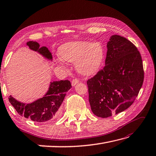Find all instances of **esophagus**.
I'll return each instance as SVG.
<instances>
[{
	"label": "esophagus",
	"instance_id": "34e87169",
	"mask_svg": "<svg viewBox=\"0 0 156 156\" xmlns=\"http://www.w3.org/2000/svg\"><path fill=\"white\" fill-rule=\"evenodd\" d=\"M79 83V80L77 79H73L72 80V82H71V84H72V85L73 86H75V85H77V83Z\"/></svg>",
	"mask_w": 156,
	"mask_h": 156
}]
</instances>
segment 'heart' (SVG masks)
Segmentation results:
<instances>
[{"mask_svg": "<svg viewBox=\"0 0 156 156\" xmlns=\"http://www.w3.org/2000/svg\"><path fill=\"white\" fill-rule=\"evenodd\" d=\"M58 55L63 61L75 63L79 73L90 76L99 71L104 62L105 52L102 44L99 42L73 41L60 45ZM58 65L63 66L60 61Z\"/></svg>", "mask_w": 156, "mask_h": 156, "instance_id": "heart-1", "label": "heart"}]
</instances>
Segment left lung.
Wrapping results in <instances>:
<instances>
[{
	"mask_svg": "<svg viewBox=\"0 0 156 156\" xmlns=\"http://www.w3.org/2000/svg\"><path fill=\"white\" fill-rule=\"evenodd\" d=\"M144 79L136 47L126 38L113 35L107 43L105 66L87 81L91 111L101 118L123 112L134 102Z\"/></svg>",
	"mask_w": 156,
	"mask_h": 156,
	"instance_id": "8db88e82",
	"label": "left lung"
}]
</instances>
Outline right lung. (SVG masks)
I'll use <instances>...</instances> for the list:
<instances>
[{
    "label": "right lung",
    "instance_id": "obj_1",
    "mask_svg": "<svg viewBox=\"0 0 156 156\" xmlns=\"http://www.w3.org/2000/svg\"><path fill=\"white\" fill-rule=\"evenodd\" d=\"M30 49L37 52L44 58L52 60V54L46 46L40 47V44L34 41L27 42ZM72 87L69 80L50 82L48 90L44 96L30 104L22 103L10 96L9 100L20 115L30 119L34 122H44L53 120L59 116L60 106L70 89Z\"/></svg>",
    "mask_w": 156,
    "mask_h": 156
}]
</instances>
